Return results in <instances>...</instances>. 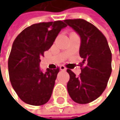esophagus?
<instances>
[{
	"label": "esophagus",
	"instance_id": "obj_1",
	"mask_svg": "<svg viewBox=\"0 0 120 120\" xmlns=\"http://www.w3.org/2000/svg\"><path fill=\"white\" fill-rule=\"evenodd\" d=\"M66 67L64 66V65H60V70L61 71H66Z\"/></svg>",
	"mask_w": 120,
	"mask_h": 120
}]
</instances>
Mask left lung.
<instances>
[{"instance_id": "1", "label": "left lung", "mask_w": 120, "mask_h": 120, "mask_svg": "<svg viewBox=\"0 0 120 120\" xmlns=\"http://www.w3.org/2000/svg\"><path fill=\"white\" fill-rule=\"evenodd\" d=\"M68 25L80 36V56L81 74L77 77L71 70L68 91L71 99L78 104L95 101L107 87L112 71V54L107 40L94 25L82 19H66Z\"/></svg>"}]
</instances>
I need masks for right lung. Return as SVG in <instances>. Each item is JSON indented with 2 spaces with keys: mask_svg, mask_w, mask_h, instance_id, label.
<instances>
[{
  "mask_svg": "<svg viewBox=\"0 0 120 120\" xmlns=\"http://www.w3.org/2000/svg\"><path fill=\"white\" fill-rule=\"evenodd\" d=\"M66 26L64 21L40 22L25 28L15 39L8 70L12 86L25 103L40 106L49 100L59 68L42 72L40 58Z\"/></svg>",
  "mask_w": 120,
  "mask_h": 120,
  "instance_id": "obj_1",
  "label": "right lung"
}]
</instances>
